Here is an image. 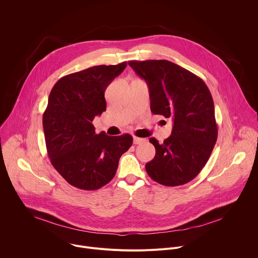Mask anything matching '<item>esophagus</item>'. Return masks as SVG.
<instances>
[{"mask_svg": "<svg viewBox=\"0 0 258 258\" xmlns=\"http://www.w3.org/2000/svg\"><path fill=\"white\" fill-rule=\"evenodd\" d=\"M145 141H146L145 139H142V138H138V137H134V144H136V145L142 144V143H144Z\"/></svg>", "mask_w": 258, "mask_h": 258, "instance_id": "esophagus-1", "label": "esophagus"}]
</instances>
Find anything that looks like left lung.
Returning <instances> with one entry per match:
<instances>
[{"instance_id": "8db88e82", "label": "left lung", "mask_w": 258, "mask_h": 258, "mask_svg": "<svg viewBox=\"0 0 258 258\" xmlns=\"http://www.w3.org/2000/svg\"><path fill=\"white\" fill-rule=\"evenodd\" d=\"M149 87L151 111L172 117L169 138H150L155 157L146 164L149 176L167 187L191 181L205 166L217 139L212 96L191 71L167 60L130 61Z\"/></svg>"}]
</instances>
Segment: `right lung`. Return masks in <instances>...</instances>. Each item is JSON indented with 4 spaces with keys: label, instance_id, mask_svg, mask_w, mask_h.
<instances>
[{
    "label": "right lung",
    "instance_id": "obj_1",
    "mask_svg": "<svg viewBox=\"0 0 258 258\" xmlns=\"http://www.w3.org/2000/svg\"><path fill=\"white\" fill-rule=\"evenodd\" d=\"M98 65L61 78L53 87L43 115L51 163L71 186L98 190L111 180L120 156L133 145L124 134H96L92 123L106 110L105 91L126 67Z\"/></svg>",
    "mask_w": 258,
    "mask_h": 258
}]
</instances>
